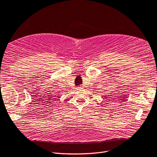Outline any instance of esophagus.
I'll return each mask as SVG.
<instances>
[{"label": "esophagus", "instance_id": "esophagus-1", "mask_svg": "<svg viewBox=\"0 0 157 157\" xmlns=\"http://www.w3.org/2000/svg\"><path fill=\"white\" fill-rule=\"evenodd\" d=\"M77 88H78V89H81V88H82V87H81V86H78Z\"/></svg>", "mask_w": 157, "mask_h": 157}]
</instances>
